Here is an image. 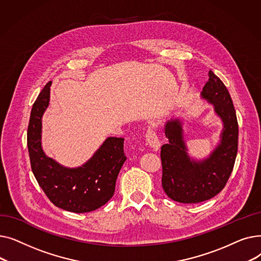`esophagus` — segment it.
Segmentation results:
<instances>
[{
  "mask_svg": "<svg viewBox=\"0 0 261 261\" xmlns=\"http://www.w3.org/2000/svg\"><path fill=\"white\" fill-rule=\"evenodd\" d=\"M145 138H146V141L147 143L151 146L154 150H158L161 146V142L158 138L156 135V132L154 130L153 127H148L147 128V131H146V134H145Z\"/></svg>",
  "mask_w": 261,
  "mask_h": 261,
  "instance_id": "esophagus-1",
  "label": "esophagus"
}]
</instances>
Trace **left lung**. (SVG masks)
Masks as SVG:
<instances>
[{
  "label": "left lung",
  "mask_w": 261,
  "mask_h": 261,
  "mask_svg": "<svg viewBox=\"0 0 261 261\" xmlns=\"http://www.w3.org/2000/svg\"><path fill=\"white\" fill-rule=\"evenodd\" d=\"M202 96L215 106L224 122L221 144L210 159L190 161L182 139L179 120L168 121L165 134L168 144L161 148L162 186L166 195L180 203H200L218 195L226 185L235 165L238 150V121L230 95L221 79L212 71Z\"/></svg>",
  "instance_id": "8db88e82"
}]
</instances>
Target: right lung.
Returning <instances> with one entry per match:
<instances>
[{"instance_id":"add662e5","label":"right lung","mask_w":261,"mask_h":261,"mask_svg":"<svg viewBox=\"0 0 261 261\" xmlns=\"http://www.w3.org/2000/svg\"><path fill=\"white\" fill-rule=\"evenodd\" d=\"M50 85L48 81L37 97L27 129L32 170L54 205L72 213H89L114 195L117 175L127 160L123 139H107L86 165L76 169L64 168L47 158L41 148V117L49 102Z\"/></svg>"}]
</instances>
